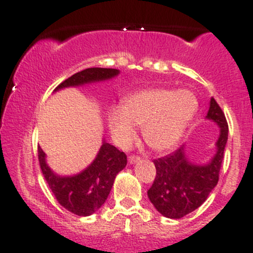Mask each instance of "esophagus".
I'll return each mask as SVG.
<instances>
[{
    "label": "esophagus",
    "mask_w": 253,
    "mask_h": 253,
    "mask_svg": "<svg viewBox=\"0 0 253 253\" xmlns=\"http://www.w3.org/2000/svg\"><path fill=\"white\" fill-rule=\"evenodd\" d=\"M141 160V158L140 157H136V156H130L129 158H127V163H129V164H136V163H138Z\"/></svg>",
    "instance_id": "esophagus-1"
}]
</instances>
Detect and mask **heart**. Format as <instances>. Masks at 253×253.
<instances>
[{
  "instance_id": "1",
  "label": "heart",
  "mask_w": 253,
  "mask_h": 253,
  "mask_svg": "<svg viewBox=\"0 0 253 253\" xmlns=\"http://www.w3.org/2000/svg\"><path fill=\"white\" fill-rule=\"evenodd\" d=\"M197 111L198 99L191 90L147 88L129 95L123 107H111L107 123L118 147H130L137 136L135 126H140L148 147L165 152L181 140Z\"/></svg>"
}]
</instances>
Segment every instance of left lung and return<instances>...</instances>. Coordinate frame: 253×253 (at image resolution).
Segmentation results:
<instances>
[{"instance_id":"obj_1","label":"left lung","mask_w":253,"mask_h":253,"mask_svg":"<svg viewBox=\"0 0 253 253\" xmlns=\"http://www.w3.org/2000/svg\"><path fill=\"white\" fill-rule=\"evenodd\" d=\"M205 118L219 127L218 138L214 143L216 152L209 162L204 164L193 162L187 154L186 145L153 162L157 176L147 195L157 211L168 218H181L197 210L218 182L228 141V124L213 97H211Z\"/></svg>"}]
</instances>
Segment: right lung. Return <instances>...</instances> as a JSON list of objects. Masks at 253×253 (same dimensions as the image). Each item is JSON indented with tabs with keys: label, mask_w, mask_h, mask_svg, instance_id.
<instances>
[{
	"label": "right lung",
	"mask_w": 253,
	"mask_h": 253,
	"mask_svg": "<svg viewBox=\"0 0 253 253\" xmlns=\"http://www.w3.org/2000/svg\"><path fill=\"white\" fill-rule=\"evenodd\" d=\"M119 72L117 69H85L59 84L54 93L71 86H84L86 84L110 81L117 77ZM39 160L43 176L56 200L67 211L78 216H90L104 205L112 189L116 176L126 167L124 152L106 142L105 138H102L101 147L93 162L85 169L73 175H59L54 172L41 147H39Z\"/></svg>",
	"instance_id": "add662e5"
}]
</instances>
